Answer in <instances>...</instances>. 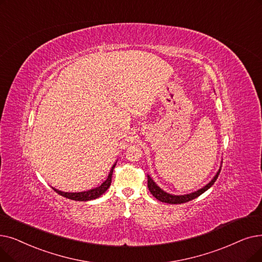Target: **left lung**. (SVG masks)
I'll return each instance as SVG.
<instances>
[{"mask_svg": "<svg viewBox=\"0 0 262 262\" xmlns=\"http://www.w3.org/2000/svg\"><path fill=\"white\" fill-rule=\"evenodd\" d=\"M221 172V168L217 171V173L215 174V177L211 180V182H209V183L203 186L202 188L194 191V192H190V194H187V195H180V196H177V195H171V194H168V192L164 191L161 187L157 186L155 182L151 179L150 176H147V187H149V190L151 191V194L159 201L162 202H166V203H170V204H178V203H184V202H187V201H190L192 199H195L197 197H199L201 194H203L204 191L208 190L214 183L215 181L217 180L219 178V174Z\"/></svg>", "mask_w": 262, "mask_h": 262, "instance_id": "left-lung-1", "label": "left lung"}]
</instances>
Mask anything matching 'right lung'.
Returning a JSON list of instances; mask_svg holds the SVG:
<instances>
[{
    "label": "right lung",
    "instance_id": "add662e5",
    "mask_svg": "<svg viewBox=\"0 0 262 262\" xmlns=\"http://www.w3.org/2000/svg\"><path fill=\"white\" fill-rule=\"evenodd\" d=\"M116 164L112 166L110 172L108 174L107 180L104 182L103 184L98 187H95L93 189H90L86 191H80V192H65L59 189H55L53 188L56 192H58L59 195L68 198V199H72V200H76V201H89V200H93L96 199L98 197H100L101 195L104 194V192L109 188V186L111 185V179H112V172H113V169H115Z\"/></svg>",
    "mask_w": 262,
    "mask_h": 262
}]
</instances>
